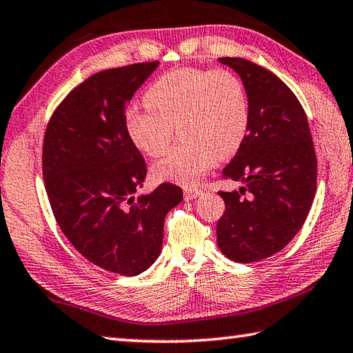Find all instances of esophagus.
Returning a JSON list of instances; mask_svg holds the SVG:
<instances>
[{
    "instance_id": "1",
    "label": "esophagus",
    "mask_w": 353,
    "mask_h": 353,
    "mask_svg": "<svg viewBox=\"0 0 353 353\" xmlns=\"http://www.w3.org/2000/svg\"><path fill=\"white\" fill-rule=\"evenodd\" d=\"M203 194V189L200 188H186L184 189V199L186 200H194L196 196H200Z\"/></svg>"
}]
</instances>
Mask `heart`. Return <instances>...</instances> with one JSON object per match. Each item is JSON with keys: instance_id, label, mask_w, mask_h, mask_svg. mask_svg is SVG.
I'll use <instances>...</instances> for the list:
<instances>
[{"instance_id": "obj_1", "label": "heart", "mask_w": 353, "mask_h": 353, "mask_svg": "<svg viewBox=\"0 0 353 353\" xmlns=\"http://www.w3.org/2000/svg\"><path fill=\"white\" fill-rule=\"evenodd\" d=\"M148 110L127 111V133L138 150L163 157L175 127L183 141L153 167L161 181L190 184L243 144L250 128V101L236 72L225 68H181L165 72L145 91Z\"/></svg>"}]
</instances>
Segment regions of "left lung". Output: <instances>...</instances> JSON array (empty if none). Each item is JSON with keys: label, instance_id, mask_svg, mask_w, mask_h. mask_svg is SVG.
Wrapping results in <instances>:
<instances>
[{"label": "left lung", "instance_id": "left-lung-1", "mask_svg": "<svg viewBox=\"0 0 353 353\" xmlns=\"http://www.w3.org/2000/svg\"><path fill=\"white\" fill-rule=\"evenodd\" d=\"M219 61L242 79L250 128L223 169L225 180L243 186L219 192L226 208L217 245L231 261L251 263L285 248L304 225L316 192V153L305 111L279 77L245 59Z\"/></svg>", "mask_w": 353, "mask_h": 353}]
</instances>
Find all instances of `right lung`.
Here are the masks:
<instances>
[{
  "label": "right lung",
  "mask_w": 353,
  "mask_h": 353,
  "mask_svg": "<svg viewBox=\"0 0 353 353\" xmlns=\"http://www.w3.org/2000/svg\"><path fill=\"white\" fill-rule=\"evenodd\" d=\"M158 65L88 77L55 108L43 141V178L61 232L86 261L122 276L157 261L165 215L183 200L170 183L134 199L147 165L127 133L125 110Z\"/></svg>",
  "instance_id": "1"
}]
</instances>
